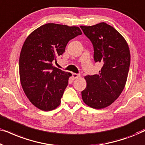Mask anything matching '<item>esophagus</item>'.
I'll use <instances>...</instances> for the list:
<instances>
[{
    "label": "esophagus",
    "instance_id": "1",
    "mask_svg": "<svg viewBox=\"0 0 145 145\" xmlns=\"http://www.w3.org/2000/svg\"><path fill=\"white\" fill-rule=\"evenodd\" d=\"M80 74H76V73H73L72 74V77L74 78H78V77H80Z\"/></svg>",
    "mask_w": 145,
    "mask_h": 145
}]
</instances>
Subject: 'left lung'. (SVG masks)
Here are the masks:
<instances>
[{"label": "left lung", "instance_id": "obj_1", "mask_svg": "<svg viewBox=\"0 0 145 145\" xmlns=\"http://www.w3.org/2000/svg\"><path fill=\"white\" fill-rule=\"evenodd\" d=\"M80 27L92 43L95 62L103 65L98 74L84 77L87 85L81 92L82 100L92 108H106L118 98L125 86L129 48L124 37L106 23Z\"/></svg>", "mask_w": 145, "mask_h": 145}]
</instances>
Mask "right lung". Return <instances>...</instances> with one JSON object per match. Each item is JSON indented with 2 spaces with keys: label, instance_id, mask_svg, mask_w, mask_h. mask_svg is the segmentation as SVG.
Here are the masks:
<instances>
[{
  "label": "right lung",
  "instance_id": "right-lung-1",
  "mask_svg": "<svg viewBox=\"0 0 145 145\" xmlns=\"http://www.w3.org/2000/svg\"><path fill=\"white\" fill-rule=\"evenodd\" d=\"M82 34L77 26L49 23L35 29L25 39L19 59L23 90L33 106L51 111L61 104L71 73L53 66L71 39Z\"/></svg>",
  "mask_w": 145,
  "mask_h": 145
}]
</instances>
